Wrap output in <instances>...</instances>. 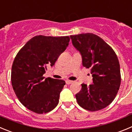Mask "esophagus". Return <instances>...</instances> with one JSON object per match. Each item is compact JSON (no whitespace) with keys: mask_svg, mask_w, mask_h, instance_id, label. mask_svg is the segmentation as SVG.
I'll list each match as a JSON object with an SVG mask.
<instances>
[{"mask_svg":"<svg viewBox=\"0 0 132 132\" xmlns=\"http://www.w3.org/2000/svg\"><path fill=\"white\" fill-rule=\"evenodd\" d=\"M73 81H70V80H66V84H68V85H70V84H72Z\"/></svg>","mask_w":132,"mask_h":132,"instance_id":"1","label":"esophagus"}]
</instances>
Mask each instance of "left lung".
Here are the masks:
<instances>
[{
  "label": "left lung",
  "mask_w": 132,
  "mask_h": 132,
  "mask_svg": "<svg viewBox=\"0 0 132 132\" xmlns=\"http://www.w3.org/2000/svg\"><path fill=\"white\" fill-rule=\"evenodd\" d=\"M72 45L80 53L84 67L91 69L93 84H81L76 95L80 106L89 111L106 107L117 95L121 82L118 57L104 40L93 34L71 35Z\"/></svg>",
  "instance_id": "left-lung-1"
}]
</instances>
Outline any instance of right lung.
<instances>
[{"instance_id": "obj_1", "label": "right lung", "mask_w": 132, "mask_h": 132, "mask_svg": "<svg viewBox=\"0 0 132 132\" xmlns=\"http://www.w3.org/2000/svg\"><path fill=\"white\" fill-rule=\"evenodd\" d=\"M70 37L35 36L20 49L12 66L13 89L23 106L33 112L43 114L57 106L65 85L62 79L43 74L48 65L53 66L69 45Z\"/></svg>"}]
</instances>
